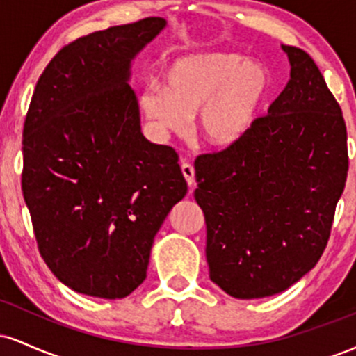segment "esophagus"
Masks as SVG:
<instances>
[{
	"label": "esophagus",
	"instance_id": "esophagus-1",
	"mask_svg": "<svg viewBox=\"0 0 356 356\" xmlns=\"http://www.w3.org/2000/svg\"><path fill=\"white\" fill-rule=\"evenodd\" d=\"M181 169H182L184 177H186V182L189 184V187L192 189V186H194V182H195V170H194V167H192L189 162H182Z\"/></svg>",
	"mask_w": 356,
	"mask_h": 356
}]
</instances>
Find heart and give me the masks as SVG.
<instances>
[{
  "mask_svg": "<svg viewBox=\"0 0 356 356\" xmlns=\"http://www.w3.org/2000/svg\"><path fill=\"white\" fill-rule=\"evenodd\" d=\"M268 72L232 51L175 60L164 88L142 93V108L161 132L182 134L197 112L199 136L209 145L231 147L254 125L268 93Z\"/></svg>",
  "mask_w": 356,
  "mask_h": 356,
  "instance_id": "1",
  "label": "heart"
}]
</instances>
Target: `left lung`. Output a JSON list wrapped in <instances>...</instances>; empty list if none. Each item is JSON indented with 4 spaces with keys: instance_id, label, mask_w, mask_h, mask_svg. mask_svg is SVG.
Here are the masks:
<instances>
[{
    "instance_id": "left-lung-1",
    "label": "left lung",
    "mask_w": 356,
    "mask_h": 356,
    "mask_svg": "<svg viewBox=\"0 0 356 356\" xmlns=\"http://www.w3.org/2000/svg\"><path fill=\"white\" fill-rule=\"evenodd\" d=\"M283 50L291 79L268 115L194 162L209 276L241 300L284 291L314 268L348 174L340 105L308 53Z\"/></svg>"
}]
</instances>
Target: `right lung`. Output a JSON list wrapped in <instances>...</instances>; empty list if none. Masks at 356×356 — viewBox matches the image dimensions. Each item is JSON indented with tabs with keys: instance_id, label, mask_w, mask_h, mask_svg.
Here are the masks:
<instances>
[{
	"instance_id": "obj_1",
	"label": "right lung",
	"mask_w": 356,
	"mask_h": 356,
	"mask_svg": "<svg viewBox=\"0 0 356 356\" xmlns=\"http://www.w3.org/2000/svg\"><path fill=\"white\" fill-rule=\"evenodd\" d=\"M165 26L150 16L65 44L23 127V197L38 251L73 291L118 300L145 280L159 227L186 195L172 147L142 136L130 61Z\"/></svg>"
}]
</instances>
